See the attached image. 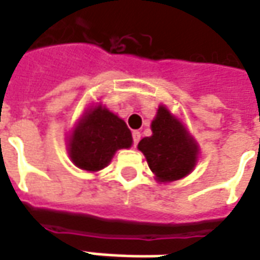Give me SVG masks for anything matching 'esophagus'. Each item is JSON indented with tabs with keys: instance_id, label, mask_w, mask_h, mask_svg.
<instances>
[{
	"instance_id": "obj_1",
	"label": "esophagus",
	"mask_w": 260,
	"mask_h": 260,
	"mask_svg": "<svg viewBox=\"0 0 260 260\" xmlns=\"http://www.w3.org/2000/svg\"><path fill=\"white\" fill-rule=\"evenodd\" d=\"M140 139H141V133H140V132H137V130H134L133 132V144L134 145L139 144Z\"/></svg>"
}]
</instances>
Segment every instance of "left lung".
Listing matches in <instances>:
<instances>
[{
	"label": "left lung",
	"mask_w": 260,
	"mask_h": 260,
	"mask_svg": "<svg viewBox=\"0 0 260 260\" xmlns=\"http://www.w3.org/2000/svg\"><path fill=\"white\" fill-rule=\"evenodd\" d=\"M151 132L137 148L144 154L156 182L169 183L192 174L200 152L198 141L165 105L158 106Z\"/></svg>",
	"instance_id": "obj_1"
}]
</instances>
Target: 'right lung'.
<instances>
[{
  "instance_id": "obj_1",
  "label": "right lung",
  "mask_w": 260,
  "mask_h": 260,
  "mask_svg": "<svg viewBox=\"0 0 260 260\" xmlns=\"http://www.w3.org/2000/svg\"><path fill=\"white\" fill-rule=\"evenodd\" d=\"M132 132L126 121L96 104L84 112L67 137L71 162L86 172H98L108 167L117 150L130 148Z\"/></svg>"
}]
</instances>
